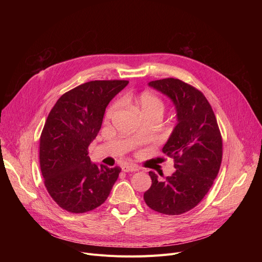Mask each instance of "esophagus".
Listing matches in <instances>:
<instances>
[{"mask_svg":"<svg viewBox=\"0 0 262 262\" xmlns=\"http://www.w3.org/2000/svg\"><path fill=\"white\" fill-rule=\"evenodd\" d=\"M122 171L124 172H137L139 171V168L135 166V164H124L122 167Z\"/></svg>","mask_w":262,"mask_h":262,"instance_id":"obj_1","label":"esophagus"}]
</instances>
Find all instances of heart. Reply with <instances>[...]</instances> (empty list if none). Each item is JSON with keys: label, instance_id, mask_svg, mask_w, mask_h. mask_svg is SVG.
<instances>
[{"label": "heart", "instance_id": "obj_1", "mask_svg": "<svg viewBox=\"0 0 262 262\" xmlns=\"http://www.w3.org/2000/svg\"><path fill=\"white\" fill-rule=\"evenodd\" d=\"M125 102L130 104L141 117L154 116L160 118L164 110L163 102L157 95L150 92H143L139 95H128L125 98ZM118 108V103H115L110 106L106 113V118L110 119L114 117L117 113Z\"/></svg>", "mask_w": 262, "mask_h": 262}]
</instances>
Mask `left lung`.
I'll list each match as a JSON object with an SVG mask.
<instances>
[{
	"instance_id": "obj_1",
	"label": "left lung",
	"mask_w": 262,
	"mask_h": 262,
	"mask_svg": "<svg viewBox=\"0 0 262 262\" xmlns=\"http://www.w3.org/2000/svg\"><path fill=\"white\" fill-rule=\"evenodd\" d=\"M168 96L175 107L176 125L162 152L174 159L176 171L158 180L149 171L152 186L143 198L150 209L176 215L195 206L207 194L222 161V138L213 110L205 95L176 78L148 82Z\"/></svg>"
}]
</instances>
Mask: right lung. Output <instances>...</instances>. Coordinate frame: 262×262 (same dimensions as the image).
Wrapping results in <instances>:
<instances>
[{"label":"right lung","instance_id":"obj_1","mask_svg":"<svg viewBox=\"0 0 262 262\" xmlns=\"http://www.w3.org/2000/svg\"><path fill=\"white\" fill-rule=\"evenodd\" d=\"M127 80H92L62 94L40 137V169L51 198L62 209L82 213L108 198L121 169L93 163L88 147L99 134L106 107Z\"/></svg>","mask_w":262,"mask_h":262}]
</instances>
